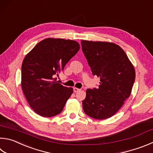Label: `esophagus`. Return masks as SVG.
Listing matches in <instances>:
<instances>
[{"label":"esophagus","instance_id":"34e87169","mask_svg":"<svg viewBox=\"0 0 153 153\" xmlns=\"http://www.w3.org/2000/svg\"><path fill=\"white\" fill-rule=\"evenodd\" d=\"M80 91V89L77 88H74V92H77V91Z\"/></svg>","mask_w":153,"mask_h":153}]
</instances>
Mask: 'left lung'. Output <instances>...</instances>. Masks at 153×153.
I'll list each match as a JSON object with an SVG mask.
<instances>
[{"label": "left lung", "instance_id": "obj_1", "mask_svg": "<svg viewBox=\"0 0 153 153\" xmlns=\"http://www.w3.org/2000/svg\"><path fill=\"white\" fill-rule=\"evenodd\" d=\"M81 44L91 72L100 79L98 88L86 90L83 109L90 117L104 120L114 115L129 98L135 69L126 53L115 43L82 40Z\"/></svg>", "mask_w": 153, "mask_h": 153}]
</instances>
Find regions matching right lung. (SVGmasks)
I'll use <instances>...</instances> for the list:
<instances>
[{
    "mask_svg": "<svg viewBox=\"0 0 153 153\" xmlns=\"http://www.w3.org/2000/svg\"><path fill=\"white\" fill-rule=\"evenodd\" d=\"M73 40L48 38L40 41L25 57L21 67V87L35 112L52 117L62 112L73 88L56 82L55 75L79 50Z\"/></svg>",
    "mask_w": 153,
    "mask_h": 153,
    "instance_id": "1",
    "label": "right lung"
}]
</instances>
